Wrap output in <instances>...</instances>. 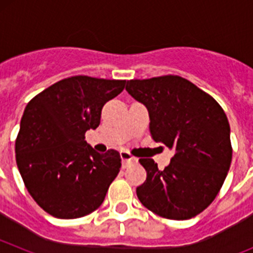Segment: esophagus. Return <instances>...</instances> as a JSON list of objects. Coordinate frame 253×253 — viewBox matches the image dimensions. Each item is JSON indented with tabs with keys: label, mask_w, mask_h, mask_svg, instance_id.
<instances>
[{
	"label": "esophagus",
	"mask_w": 253,
	"mask_h": 253,
	"mask_svg": "<svg viewBox=\"0 0 253 253\" xmlns=\"http://www.w3.org/2000/svg\"><path fill=\"white\" fill-rule=\"evenodd\" d=\"M120 157H122L123 167H124V169H126V167H128L130 163H137L138 162L137 158L131 157L128 152H122V153H120Z\"/></svg>",
	"instance_id": "obj_1"
}]
</instances>
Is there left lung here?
Returning a JSON list of instances; mask_svg holds the SVG:
<instances>
[{
    "label": "left lung",
    "instance_id": "8db88e82",
    "mask_svg": "<svg viewBox=\"0 0 253 253\" xmlns=\"http://www.w3.org/2000/svg\"><path fill=\"white\" fill-rule=\"evenodd\" d=\"M125 90L147 107L156 142L175 152L165 169L140 158L147 171L137 196L157 215L185 220L207 209L232 162L227 115L210 95L178 76L130 80Z\"/></svg>",
    "mask_w": 253,
    "mask_h": 253
}]
</instances>
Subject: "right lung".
I'll use <instances>...</instances> for the list:
<instances>
[{"mask_svg":"<svg viewBox=\"0 0 253 253\" xmlns=\"http://www.w3.org/2000/svg\"><path fill=\"white\" fill-rule=\"evenodd\" d=\"M123 80L64 78L25 107L15 143L29 194L55 218L92 213L122 167L119 152H96L84 133L100 124L102 106L124 90Z\"/></svg>","mask_w":253,"mask_h":253,"instance_id":"right-lung-1","label":"right lung"}]
</instances>
